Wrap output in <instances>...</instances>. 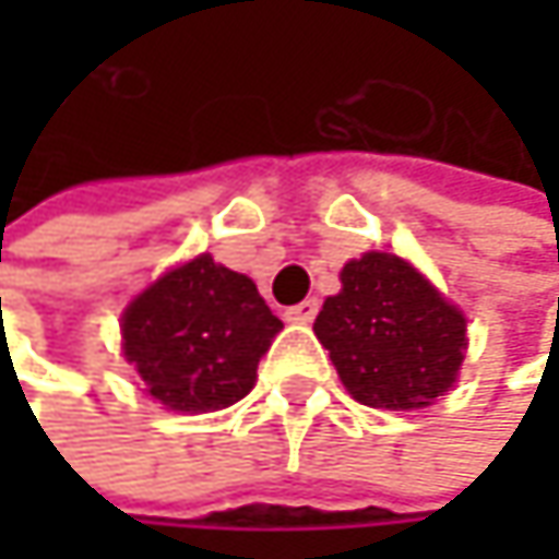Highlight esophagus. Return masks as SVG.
Wrapping results in <instances>:
<instances>
[{"mask_svg":"<svg viewBox=\"0 0 559 559\" xmlns=\"http://www.w3.org/2000/svg\"><path fill=\"white\" fill-rule=\"evenodd\" d=\"M317 310H320L317 297H307V300H300V304L287 307V320H290V323H313Z\"/></svg>","mask_w":559,"mask_h":559,"instance_id":"1","label":"esophagus"}]
</instances>
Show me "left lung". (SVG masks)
Here are the masks:
<instances>
[{"instance_id":"8db88e82","label":"left lung","mask_w":559,"mask_h":559,"mask_svg":"<svg viewBox=\"0 0 559 559\" xmlns=\"http://www.w3.org/2000/svg\"><path fill=\"white\" fill-rule=\"evenodd\" d=\"M340 281L313 333L359 404L417 411L453 389L466 353V317L456 304L391 252L346 262Z\"/></svg>"}]
</instances>
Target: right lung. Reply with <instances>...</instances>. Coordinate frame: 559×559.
<instances>
[{
  "instance_id": "add662e5",
  "label": "right lung",
  "mask_w": 559,
  "mask_h": 559,
  "mask_svg": "<svg viewBox=\"0 0 559 559\" xmlns=\"http://www.w3.org/2000/svg\"><path fill=\"white\" fill-rule=\"evenodd\" d=\"M281 326L252 278L197 255L126 307L122 353L155 401L203 414L252 391Z\"/></svg>"
}]
</instances>
